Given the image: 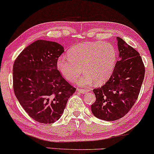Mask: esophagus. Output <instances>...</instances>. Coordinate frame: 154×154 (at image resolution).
I'll return each instance as SVG.
<instances>
[{
	"instance_id": "esophagus-1",
	"label": "esophagus",
	"mask_w": 154,
	"mask_h": 154,
	"mask_svg": "<svg viewBox=\"0 0 154 154\" xmlns=\"http://www.w3.org/2000/svg\"><path fill=\"white\" fill-rule=\"evenodd\" d=\"M77 91H79V93H83V94H85V93H86L88 92L87 90H85V89H83V88H77Z\"/></svg>"
}]
</instances>
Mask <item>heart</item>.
I'll list each match as a JSON object with an SVG mask.
<instances>
[{"mask_svg": "<svg viewBox=\"0 0 154 154\" xmlns=\"http://www.w3.org/2000/svg\"><path fill=\"white\" fill-rule=\"evenodd\" d=\"M117 57L116 49L111 44L87 42L71 48L69 57H60L57 66L61 74L70 81L77 79L83 69L85 73L77 81L80 85L87 86L94 81L97 84H101L111 76Z\"/></svg>", "mask_w": 154, "mask_h": 154, "instance_id": "1", "label": "heart"}]
</instances>
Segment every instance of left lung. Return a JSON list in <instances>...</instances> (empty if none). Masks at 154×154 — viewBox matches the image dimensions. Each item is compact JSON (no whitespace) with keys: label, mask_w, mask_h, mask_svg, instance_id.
Returning a JSON list of instances; mask_svg holds the SVG:
<instances>
[{"label":"left lung","mask_w":154,"mask_h":154,"mask_svg":"<svg viewBox=\"0 0 154 154\" xmlns=\"http://www.w3.org/2000/svg\"><path fill=\"white\" fill-rule=\"evenodd\" d=\"M119 61L109 79L101 88L93 89L96 100L91 111L97 118L115 121L125 116L138 98L145 68L139 52L117 37Z\"/></svg>","instance_id":"8db88e82"}]
</instances>
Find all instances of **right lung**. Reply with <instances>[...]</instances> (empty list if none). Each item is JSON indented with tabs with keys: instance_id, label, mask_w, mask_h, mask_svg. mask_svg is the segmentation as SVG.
<instances>
[{
	"instance_id": "right-lung-1",
	"label": "right lung",
	"mask_w": 154,
	"mask_h": 154,
	"mask_svg": "<svg viewBox=\"0 0 154 154\" xmlns=\"http://www.w3.org/2000/svg\"><path fill=\"white\" fill-rule=\"evenodd\" d=\"M63 51L59 43L39 39L24 49L14 62V93L26 112L38 122L58 120L76 90L57 69V60Z\"/></svg>"
}]
</instances>
